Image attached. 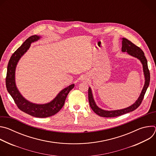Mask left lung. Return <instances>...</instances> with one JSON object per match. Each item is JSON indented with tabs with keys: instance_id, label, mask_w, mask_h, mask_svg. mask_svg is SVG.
<instances>
[{
	"instance_id": "1",
	"label": "left lung",
	"mask_w": 156,
	"mask_h": 156,
	"mask_svg": "<svg viewBox=\"0 0 156 156\" xmlns=\"http://www.w3.org/2000/svg\"><path fill=\"white\" fill-rule=\"evenodd\" d=\"M122 51L123 52H127L129 55L134 57L135 58H137L140 60V62L143 65V72L144 75V78H145L144 85L142 90V91L140 94V97L134 104H132L128 107H126L123 109H120V110H105L99 108L96 105L94 100L91 87H89L88 100H89V102H90V107L96 114L102 117H115L120 116V115L125 114L126 113L132 112V111L136 109L141 104V102L144 98L146 91L149 84L150 73L147 66V61L144 55V53L143 52V51L139 47L136 46L135 44H134L130 41L128 40L126 38H122Z\"/></svg>"
}]
</instances>
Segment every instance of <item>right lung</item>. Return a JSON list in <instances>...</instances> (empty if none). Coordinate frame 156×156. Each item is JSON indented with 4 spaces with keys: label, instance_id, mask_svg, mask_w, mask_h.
Returning a JSON list of instances; mask_svg holds the SVG:
<instances>
[{
    "label": "right lung",
    "instance_id": "add662e5",
    "mask_svg": "<svg viewBox=\"0 0 156 156\" xmlns=\"http://www.w3.org/2000/svg\"><path fill=\"white\" fill-rule=\"evenodd\" d=\"M40 37V36L37 35L30 36L12 54L7 66L5 83L8 92L20 110L35 117L45 118L52 116L59 112L65 104L66 96L74 87L75 84H72L64 88L51 102L44 104H37L31 102L20 94L15 84V69L16 65L20 58L28 50L31 44L39 40Z\"/></svg>",
    "mask_w": 156,
    "mask_h": 156
}]
</instances>
